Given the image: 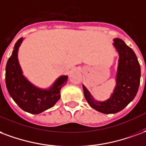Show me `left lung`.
I'll return each mask as SVG.
<instances>
[{
	"label": "left lung",
	"mask_w": 146,
	"mask_h": 146,
	"mask_svg": "<svg viewBox=\"0 0 146 146\" xmlns=\"http://www.w3.org/2000/svg\"><path fill=\"white\" fill-rule=\"evenodd\" d=\"M114 46L119 53L117 85L108 100H95L86 87L83 86L86 100L93 108L104 114H115L125 108L136 95L140 84L141 69L134 51L123 40L114 38Z\"/></svg>",
	"instance_id": "left-lung-1"
}]
</instances>
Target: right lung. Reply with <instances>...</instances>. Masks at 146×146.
I'll list each match as a JSON object with an SVG mask.
<instances>
[{"instance_id":"add662e5","label":"right lung","mask_w":146,"mask_h":146,"mask_svg":"<svg viewBox=\"0 0 146 146\" xmlns=\"http://www.w3.org/2000/svg\"><path fill=\"white\" fill-rule=\"evenodd\" d=\"M22 40L21 38L17 41L12 54L7 60L6 87L11 97L22 110L37 114L55 105L60 98V90L67 82V76H60L48 90L38 89L32 85L22 75L18 63V51Z\"/></svg>"}]
</instances>
